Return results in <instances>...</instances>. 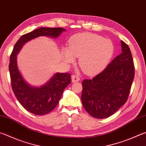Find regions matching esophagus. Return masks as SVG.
<instances>
[{"instance_id":"1","label":"esophagus","mask_w":146,"mask_h":146,"mask_svg":"<svg viewBox=\"0 0 146 146\" xmlns=\"http://www.w3.org/2000/svg\"><path fill=\"white\" fill-rule=\"evenodd\" d=\"M79 80H80V78L76 75H73L71 76V82H73V83L78 82Z\"/></svg>"}]
</instances>
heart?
<instances>
[{
	"mask_svg": "<svg viewBox=\"0 0 146 146\" xmlns=\"http://www.w3.org/2000/svg\"><path fill=\"white\" fill-rule=\"evenodd\" d=\"M113 54L114 46L110 39L90 33L73 36L70 39L69 47H64L62 51L63 59L67 63H73L75 57H79V66L88 75L103 70Z\"/></svg>",
	"mask_w": 146,
	"mask_h": 146,
	"instance_id": "b5f03b06",
	"label": "heart"
}]
</instances>
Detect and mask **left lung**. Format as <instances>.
Returning <instances> with one entry per match:
<instances>
[{
  "label": "left lung",
  "mask_w": 146,
  "mask_h": 146,
  "mask_svg": "<svg viewBox=\"0 0 146 146\" xmlns=\"http://www.w3.org/2000/svg\"><path fill=\"white\" fill-rule=\"evenodd\" d=\"M121 54L102 73L82 82V105L92 117L113 114L128 99L135 75L133 57L128 44L121 41Z\"/></svg>",
  "instance_id": "obj_1"
}]
</instances>
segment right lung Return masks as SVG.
<instances>
[{
  "label": "right lung",
  "mask_w": 146,
  "mask_h": 146,
  "mask_svg": "<svg viewBox=\"0 0 146 146\" xmlns=\"http://www.w3.org/2000/svg\"><path fill=\"white\" fill-rule=\"evenodd\" d=\"M64 29L40 27L20 37L11 54L9 70L13 91L18 102L29 112L36 115H45L56 107L63 91L71 83L68 73H56L45 84L33 86L26 81L18 69L17 55L25 43L39 36L57 38Z\"/></svg>",
  "instance_id": "add662e5"
}]
</instances>
